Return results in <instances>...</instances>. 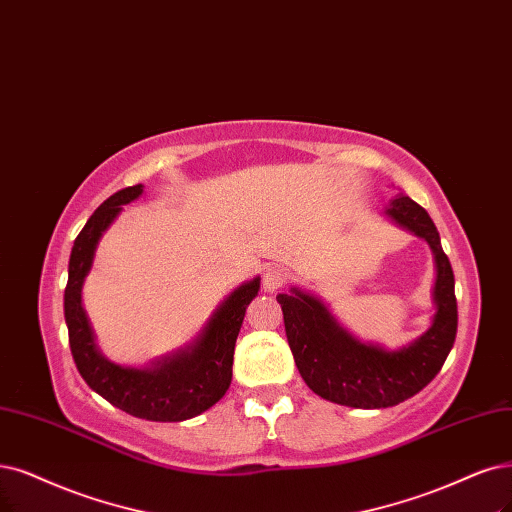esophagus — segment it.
Returning a JSON list of instances; mask_svg holds the SVG:
<instances>
[{
  "mask_svg": "<svg viewBox=\"0 0 512 512\" xmlns=\"http://www.w3.org/2000/svg\"><path fill=\"white\" fill-rule=\"evenodd\" d=\"M289 280V272L285 268L280 266H270L263 270V278H261V285H263V291L268 293H274L276 289H280L285 282Z\"/></svg>",
  "mask_w": 512,
  "mask_h": 512,
  "instance_id": "esophagus-1",
  "label": "esophagus"
}]
</instances>
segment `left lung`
Segmentation results:
<instances>
[{
	"mask_svg": "<svg viewBox=\"0 0 512 512\" xmlns=\"http://www.w3.org/2000/svg\"><path fill=\"white\" fill-rule=\"evenodd\" d=\"M386 213L415 236L424 238L437 261V314L418 342L396 352L365 346L339 327L312 295L293 289V295L280 293L276 297L304 382L323 399L356 409L394 407L426 388L441 371L458 331L453 270L430 215L405 194L396 196Z\"/></svg>",
	"mask_w": 512,
	"mask_h": 512,
	"instance_id": "left-lung-1",
	"label": "left lung"
}]
</instances>
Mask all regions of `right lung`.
Masks as SVG:
<instances>
[{
  "instance_id": "add662e5",
  "label": "right lung",
  "mask_w": 512,
  "mask_h": 512,
  "mask_svg": "<svg viewBox=\"0 0 512 512\" xmlns=\"http://www.w3.org/2000/svg\"><path fill=\"white\" fill-rule=\"evenodd\" d=\"M141 194L143 185H132L109 196L73 242L65 287L69 348L84 382L111 405L151 422H183L213 407L230 388L236 337L244 312L259 291V278L238 287L223 301L192 348L164 358L154 369H128L109 363L94 348L82 310V285L99 238L122 206Z\"/></svg>"
}]
</instances>
